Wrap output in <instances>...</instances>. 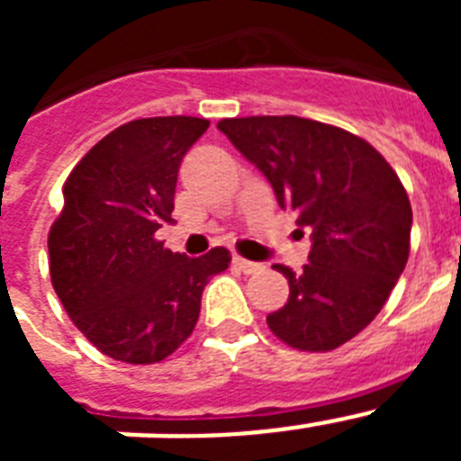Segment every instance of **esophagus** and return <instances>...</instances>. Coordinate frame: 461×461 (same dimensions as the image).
<instances>
[{"label":"esophagus","mask_w":461,"mask_h":461,"mask_svg":"<svg viewBox=\"0 0 461 461\" xmlns=\"http://www.w3.org/2000/svg\"><path fill=\"white\" fill-rule=\"evenodd\" d=\"M233 266L238 267V270H242L244 275H256V272L263 270V266H260V263L247 260V258H242V256H233Z\"/></svg>","instance_id":"obj_1"}]
</instances>
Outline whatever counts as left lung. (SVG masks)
<instances>
[{"label": "left lung", "mask_w": 461, "mask_h": 461, "mask_svg": "<svg viewBox=\"0 0 461 461\" xmlns=\"http://www.w3.org/2000/svg\"><path fill=\"white\" fill-rule=\"evenodd\" d=\"M266 175L281 210L312 230L309 263L288 279V303L267 325L293 348L332 351L367 328L409 260L413 212L397 173L367 140L295 115L219 122Z\"/></svg>", "instance_id": "8db88e82"}]
</instances>
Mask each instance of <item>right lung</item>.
Returning <instances> with one entry per match:
<instances>
[{"mask_svg": "<svg viewBox=\"0 0 461 461\" xmlns=\"http://www.w3.org/2000/svg\"><path fill=\"white\" fill-rule=\"evenodd\" d=\"M207 126L185 115L122 124L64 182V210L48 235L52 288L108 357L152 365L180 348L207 281L230 263L223 247L189 258L154 238L170 221L182 158Z\"/></svg>", "mask_w": 461, "mask_h": 461, "instance_id": "add662e5", "label": "right lung"}]
</instances>
